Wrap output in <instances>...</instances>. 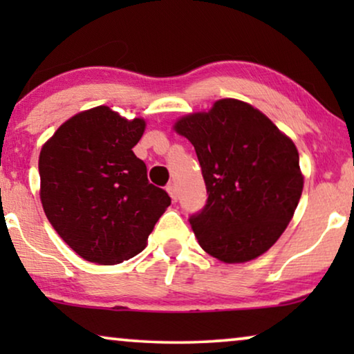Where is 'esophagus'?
I'll return each instance as SVG.
<instances>
[{"label":"esophagus","instance_id":"esophagus-1","mask_svg":"<svg viewBox=\"0 0 354 354\" xmlns=\"http://www.w3.org/2000/svg\"><path fill=\"white\" fill-rule=\"evenodd\" d=\"M166 190H167L169 195H171L172 200L176 201L177 200V187H176V183H172V182L169 183V185L166 187Z\"/></svg>","mask_w":354,"mask_h":354}]
</instances>
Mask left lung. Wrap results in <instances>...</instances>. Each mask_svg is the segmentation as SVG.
Here are the masks:
<instances>
[{
  "label": "left lung",
  "instance_id": "left-lung-1",
  "mask_svg": "<svg viewBox=\"0 0 354 354\" xmlns=\"http://www.w3.org/2000/svg\"><path fill=\"white\" fill-rule=\"evenodd\" d=\"M176 130L195 147L207 200L188 217L201 248L224 263L266 253L287 229L303 192L292 140L239 100L182 118Z\"/></svg>",
  "mask_w": 354,
  "mask_h": 354
}]
</instances>
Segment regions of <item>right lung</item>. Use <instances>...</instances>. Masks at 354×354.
I'll use <instances>...</instances> for the list:
<instances>
[{"label":"right lung","instance_id":"add662e5","mask_svg":"<svg viewBox=\"0 0 354 354\" xmlns=\"http://www.w3.org/2000/svg\"><path fill=\"white\" fill-rule=\"evenodd\" d=\"M145 120L108 106L74 115L43 145L40 198L48 221L82 258L119 264L138 254L171 205L132 148Z\"/></svg>","mask_w":354,"mask_h":354}]
</instances>
